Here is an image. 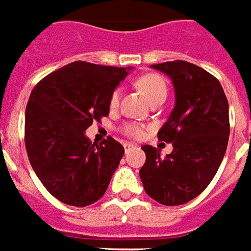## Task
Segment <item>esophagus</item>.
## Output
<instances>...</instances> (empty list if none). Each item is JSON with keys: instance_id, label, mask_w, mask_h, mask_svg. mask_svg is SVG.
Segmentation results:
<instances>
[{"instance_id": "obj_1", "label": "esophagus", "mask_w": 251, "mask_h": 251, "mask_svg": "<svg viewBox=\"0 0 251 251\" xmlns=\"http://www.w3.org/2000/svg\"><path fill=\"white\" fill-rule=\"evenodd\" d=\"M124 148H125V151H129V150L134 148V144H131V142H125V144H124Z\"/></svg>"}]
</instances>
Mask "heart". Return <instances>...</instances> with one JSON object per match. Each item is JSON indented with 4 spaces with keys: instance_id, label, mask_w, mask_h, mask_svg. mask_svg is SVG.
Masks as SVG:
<instances>
[{
    "instance_id": "b5f03b06",
    "label": "heart",
    "mask_w": 251,
    "mask_h": 251,
    "mask_svg": "<svg viewBox=\"0 0 251 251\" xmlns=\"http://www.w3.org/2000/svg\"><path fill=\"white\" fill-rule=\"evenodd\" d=\"M138 88L142 92L146 100L149 102L157 100V98H166V93H168V88H166V83L163 81L159 75L157 74H146L142 75L138 81H137ZM121 98V89H116L114 92L111 93L110 97V106L117 107L120 103ZM124 131L126 134L130 135V137H141L144 134V129L137 124H127L124 127Z\"/></svg>"
}]
</instances>
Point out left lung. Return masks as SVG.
<instances>
[{
    "instance_id": "1",
    "label": "left lung",
    "mask_w": 251,
    "mask_h": 251,
    "mask_svg": "<svg viewBox=\"0 0 251 251\" xmlns=\"http://www.w3.org/2000/svg\"><path fill=\"white\" fill-rule=\"evenodd\" d=\"M172 79L176 103L158 140L173 142L165 158L150 145L140 170L146 194L161 205L194 200L211 182L229 141V103L218 79L186 61L151 65Z\"/></svg>"
}]
</instances>
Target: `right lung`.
<instances>
[{
	"mask_svg": "<svg viewBox=\"0 0 251 251\" xmlns=\"http://www.w3.org/2000/svg\"><path fill=\"white\" fill-rule=\"evenodd\" d=\"M131 68L75 61L41 79L25 111L29 161L46 190L83 207L101 198L118 168L124 146L107 137L92 144L85 130L110 109L111 93Z\"/></svg>",
	"mask_w": 251,
	"mask_h": 251,
	"instance_id": "obj_1",
	"label": "right lung"
}]
</instances>
